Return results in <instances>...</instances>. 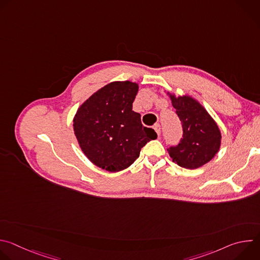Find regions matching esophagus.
Returning a JSON list of instances; mask_svg holds the SVG:
<instances>
[{
  "label": "esophagus",
  "instance_id": "obj_1",
  "mask_svg": "<svg viewBox=\"0 0 260 260\" xmlns=\"http://www.w3.org/2000/svg\"><path fill=\"white\" fill-rule=\"evenodd\" d=\"M153 128H154V131L156 132V134L158 135V137L160 136V132H161V128H160V124L159 123H156L154 126H153Z\"/></svg>",
  "mask_w": 260,
  "mask_h": 260
}]
</instances>
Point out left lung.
Returning <instances> with one entry per match:
<instances>
[{"mask_svg":"<svg viewBox=\"0 0 260 260\" xmlns=\"http://www.w3.org/2000/svg\"><path fill=\"white\" fill-rule=\"evenodd\" d=\"M183 135L178 145L168 148L173 161L185 169H198L218 152L221 134L205 108L190 96L171 95Z\"/></svg>","mask_w":260,"mask_h":260,"instance_id":"left-lung-1","label":"left lung"}]
</instances>
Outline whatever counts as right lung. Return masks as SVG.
Instances as JSON below:
<instances>
[{
  "mask_svg": "<svg viewBox=\"0 0 260 260\" xmlns=\"http://www.w3.org/2000/svg\"><path fill=\"white\" fill-rule=\"evenodd\" d=\"M138 89V84L129 81L109 83L77 111L74 132L84 154L101 169L119 172L128 168L142 147L157 138L133 111Z\"/></svg>",
  "mask_w": 260,
  "mask_h": 260,
  "instance_id": "1",
  "label": "right lung"
}]
</instances>
